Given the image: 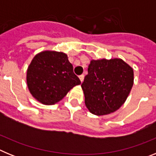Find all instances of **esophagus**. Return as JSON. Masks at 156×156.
I'll return each instance as SVG.
<instances>
[{
	"label": "esophagus",
	"instance_id": "1",
	"mask_svg": "<svg viewBox=\"0 0 156 156\" xmlns=\"http://www.w3.org/2000/svg\"><path fill=\"white\" fill-rule=\"evenodd\" d=\"M79 78H80V80L81 82H83V80H84V75H83V74H82V75L79 76Z\"/></svg>",
	"mask_w": 156,
	"mask_h": 156
}]
</instances>
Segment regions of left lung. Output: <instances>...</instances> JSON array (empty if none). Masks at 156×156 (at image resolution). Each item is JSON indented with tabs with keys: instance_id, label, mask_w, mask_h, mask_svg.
<instances>
[{
	"instance_id": "1",
	"label": "left lung",
	"mask_w": 156,
	"mask_h": 156,
	"mask_svg": "<svg viewBox=\"0 0 156 156\" xmlns=\"http://www.w3.org/2000/svg\"><path fill=\"white\" fill-rule=\"evenodd\" d=\"M87 72L81 87L89 111L103 115L119 109L133 87V69L122 59H101L92 60Z\"/></svg>"
}]
</instances>
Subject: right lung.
<instances>
[{"label":"right lung","instance_id":"add662e5","mask_svg":"<svg viewBox=\"0 0 156 156\" xmlns=\"http://www.w3.org/2000/svg\"><path fill=\"white\" fill-rule=\"evenodd\" d=\"M27 80L32 95L44 105L55 104L81 83L67 55L56 51L37 54L29 66Z\"/></svg>","mask_w":156,"mask_h":156}]
</instances>
